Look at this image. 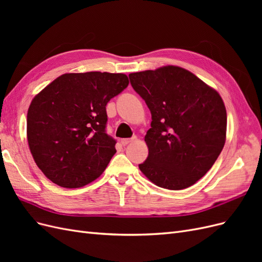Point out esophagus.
Here are the masks:
<instances>
[{"mask_svg":"<svg viewBox=\"0 0 262 262\" xmlns=\"http://www.w3.org/2000/svg\"><path fill=\"white\" fill-rule=\"evenodd\" d=\"M134 140H136V138H131V139H121V144L122 145H126V144H129V143H131V142H133Z\"/></svg>","mask_w":262,"mask_h":262,"instance_id":"obj_1","label":"esophagus"}]
</instances>
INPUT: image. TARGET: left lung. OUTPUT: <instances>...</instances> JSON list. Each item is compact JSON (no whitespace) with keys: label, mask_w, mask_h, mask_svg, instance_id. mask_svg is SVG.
<instances>
[{"label":"left lung","mask_w":262,"mask_h":262,"mask_svg":"<svg viewBox=\"0 0 262 262\" xmlns=\"http://www.w3.org/2000/svg\"><path fill=\"white\" fill-rule=\"evenodd\" d=\"M152 122L146 161L139 165L158 187L186 189L202 178L225 144L226 109L216 91L189 71L163 67L129 74Z\"/></svg>","instance_id":"1"}]
</instances>
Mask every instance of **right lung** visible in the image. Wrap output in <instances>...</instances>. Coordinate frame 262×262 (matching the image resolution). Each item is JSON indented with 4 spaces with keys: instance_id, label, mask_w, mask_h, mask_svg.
<instances>
[{
    "instance_id": "obj_1",
    "label": "right lung",
    "mask_w": 262,
    "mask_h": 262,
    "mask_svg": "<svg viewBox=\"0 0 262 262\" xmlns=\"http://www.w3.org/2000/svg\"><path fill=\"white\" fill-rule=\"evenodd\" d=\"M128 85L121 73H69L33 99L27 140L47 178L60 187L80 188L101 175L117 143L106 132V106Z\"/></svg>"
}]
</instances>
